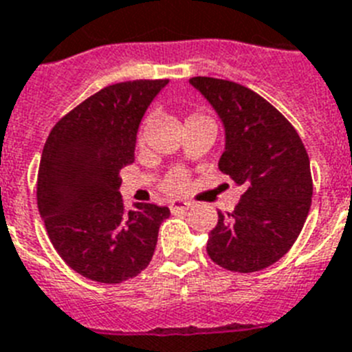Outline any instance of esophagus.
<instances>
[{
    "label": "esophagus",
    "mask_w": 352,
    "mask_h": 352,
    "mask_svg": "<svg viewBox=\"0 0 352 352\" xmlns=\"http://www.w3.org/2000/svg\"><path fill=\"white\" fill-rule=\"evenodd\" d=\"M169 208L170 212H185L190 208V203L183 201V199H176V201H170Z\"/></svg>",
    "instance_id": "1"
}]
</instances>
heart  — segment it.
<instances>
[{"mask_svg": "<svg viewBox=\"0 0 352 352\" xmlns=\"http://www.w3.org/2000/svg\"><path fill=\"white\" fill-rule=\"evenodd\" d=\"M199 120L214 122L210 117H208L207 113H203V111L192 113V115H188V118H187V122H199ZM145 129H147V120H145L144 124L140 126V129H138V136H136L138 144H142V142H144ZM187 187H188V174L185 173V170H179V169L170 170V173L167 174L164 179H162V190L167 194H170V196H176V194L185 192V188Z\"/></svg>", "mask_w": 352, "mask_h": 352, "instance_id": "obj_1", "label": "heart"}]
</instances>
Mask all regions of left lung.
<instances>
[{"label": "left lung", "instance_id": "8db88e82", "mask_svg": "<svg viewBox=\"0 0 352 352\" xmlns=\"http://www.w3.org/2000/svg\"><path fill=\"white\" fill-rule=\"evenodd\" d=\"M225 124L219 170L245 188L234 212H217L207 254L230 272L268 268L289 252L311 207L309 156L277 107L232 80L192 77Z\"/></svg>", "mask_w": 352, "mask_h": 352}]
</instances>
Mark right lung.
Wrapping results in <instances>:
<instances>
[{
  "mask_svg": "<svg viewBox=\"0 0 352 352\" xmlns=\"http://www.w3.org/2000/svg\"><path fill=\"white\" fill-rule=\"evenodd\" d=\"M169 82L106 86L66 113L50 131L37 174V207L60 259L82 277L118 284L147 268L167 207L127 210L120 169L135 162L145 109Z\"/></svg>",
  "mask_w": 352,
  "mask_h": 352,
  "instance_id": "obj_1",
  "label": "right lung"
}]
</instances>
